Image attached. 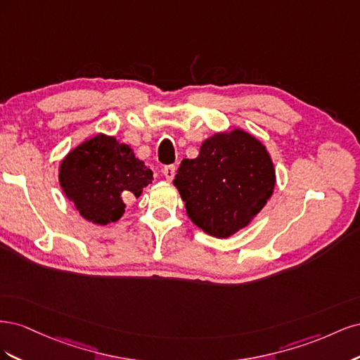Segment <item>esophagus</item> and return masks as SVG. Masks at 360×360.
<instances>
[{
	"label": "esophagus",
	"mask_w": 360,
	"mask_h": 360,
	"mask_svg": "<svg viewBox=\"0 0 360 360\" xmlns=\"http://www.w3.org/2000/svg\"><path fill=\"white\" fill-rule=\"evenodd\" d=\"M162 172H163V176H165V179L168 181H171L174 179V176H176V167H174V165H167V167H163Z\"/></svg>",
	"instance_id": "esophagus-1"
}]
</instances>
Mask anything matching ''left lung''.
<instances>
[{"mask_svg":"<svg viewBox=\"0 0 360 360\" xmlns=\"http://www.w3.org/2000/svg\"><path fill=\"white\" fill-rule=\"evenodd\" d=\"M266 147L242 129L207 138L195 159H183L174 186L191 221L207 234L226 238L261 212L275 189Z\"/></svg>","mask_w":360,"mask_h":360,"instance_id":"1","label":"left lung"}]
</instances>
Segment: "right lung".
Here are the masks:
<instances>
[{"instance_id":"add662e5","label":"right lung","mask_w":360,"mask_h":360,"mask_svg":"<svg viewBox=\"0 0 360 360\" xmlns=\"http://www.w3.org/2000/svg\"><path fill=\"white\" fill-rule=\"evenodd\" d=\"M60 186L84 219L97 225L123 216L124 195L139 197L153 172L134 150L114 136L97 134L69 151L60 163Z\"/></svg>"}]
</instances>
